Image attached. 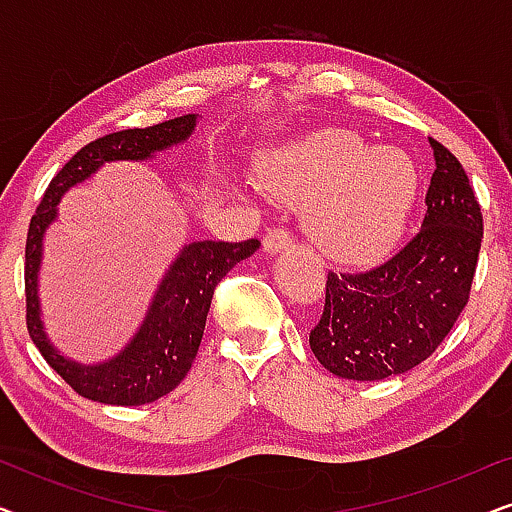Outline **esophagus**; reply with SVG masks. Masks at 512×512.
Returning <instances> with one entry per match:
<instances>
[{"label":"esophagus","mask_w":512,"mask_h":512,"mask_svg":"<svg viewBox=\"0 0 512 512\" xmlns=\"http://www.w3.org/2000/svg\"><path fill=\"white\" fill-rule=\"evenodd\" d=\"M291 247H293V237L286 233L284 228L270 230L263 240V249L268 251V254H282V251L291 249Z\"/></svg>","instance_id":"esophagus-1"}]
</instances>
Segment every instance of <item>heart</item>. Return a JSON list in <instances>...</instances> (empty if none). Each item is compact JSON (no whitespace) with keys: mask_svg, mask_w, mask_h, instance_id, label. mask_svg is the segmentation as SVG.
Listing matches in <instances>:
<instances>
[{"mask_svg":"<svg viewBox=\"0 0 512 512\" xmlns=\"http://www.w3.org/2000/svg\"><path fill=\"white\" fill-rule=\"evenodd\" d=\"M258 177L279 198L307 205L314 244L335 261L373 263L394 249L419 193V167L398 146H373L345 128H321L277 146Z\"/></svg>","mask_w":512,"mask_h":512,"instance_id":"1","label":"heart"}]
</instances>
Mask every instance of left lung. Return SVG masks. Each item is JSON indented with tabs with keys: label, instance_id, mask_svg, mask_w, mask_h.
Segmentation results:
<instances>
[{
	"label": "left lung",
	"instance_id": "obj_1",
	"mask_svg": "<svg viewBox=\"0 0 512 512\" xmlns=\"http://www.w3.org/2000/svg\"><path fill=\"white\" fill-rule=\"evenodd\" d=\"M429 142L436 170L419 233L373 270L328 272L310 347L345 380L408 373L436 352L468 303L482 242L480 205L459 160Z\"/></svg>",
	"mask_w": 512,
	"mask_h": 512
}]
</instances>
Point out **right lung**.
<instances>
[{"mask_svg": "<svg viewBox=\"0 0 512 512\" xmlns=\"http://www.w3.org/2000/svg\"><path fill=\"white\" fill-rule=\"evenodd\" d=\"M198 114L172 121L111 132L95 139L76 153L48 184L37 214L32 216L25 244V298L27 331L39 347L48 366L72 387L76 394L107 405H144L170 394L184 380L198 354L214 286L261 247L258 240L184 244L177 258L165 270L158 289L132 338L121 352L107 361L81 363L69 359L48 338L39 303V270L44 258L46 230L58 221V205L69 188L93 177L104 163H144L156 153L188 142L195 132Z\"/></svg>", "mask_w": 512, "mask_h": 512, "instance_id": "right-lung-1", "label": "right lung"}]
</instances>
